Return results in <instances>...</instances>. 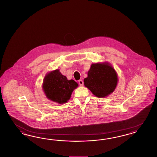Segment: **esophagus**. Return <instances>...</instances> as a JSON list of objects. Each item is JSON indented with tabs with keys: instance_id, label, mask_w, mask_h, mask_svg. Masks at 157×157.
<instances>
[{
	"instance_id": "34e87169",
	"label": "esophagus",
	"mask_w": 157,
	"mask_h": 157,
	"mask_svg": "<svg viewBox=\"0 0 157 157\" xmlns=\"http://www.w3.org/2000/svg\"><path fill=\"white\" fill-rule=\"evenodd\" d=\"M78 82H79V84L80 85H83V81H82V80H79V81H78Z\"/></svg>"
}]
</instances>
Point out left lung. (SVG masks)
<instances>
[{"instance_id": "obj_1", "label": "left lung", "mask_w": 157, "mask_h": 157, "mask_svg": "<svg viewBox=\"0 0 157 157\" xmlns=\"http://www.w3.org/2000/svg\"><path fill=\"white\" fill-rule=\"evenodd\" d=\"M87 75L84 79V85L97 97H106L116 87L117 73L107 62L92 64Z\"/></svg>"}]
</instances>
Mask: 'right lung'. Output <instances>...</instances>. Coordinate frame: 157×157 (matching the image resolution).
Returning a JSON list of instances; mask_svg holds the SVG:
<instances>
[{
	"label": "right lung",
	"mask_w": 157,
	"mask_h": 157,
	"mask_svg": "<svg viewBox=\"0 0 157 157\" xmlns=\"http://www.w3.org/2000/svg\"><path fill=\"white\" fill-rule=\"evenodd\" d=\"M78 86V84L75 81L68 80L59 70H56L45 76L43 89L49 100L62 104L70 100L72 91Z\"/></svg>",
	"instance_id": "1"
}]
</instances>
